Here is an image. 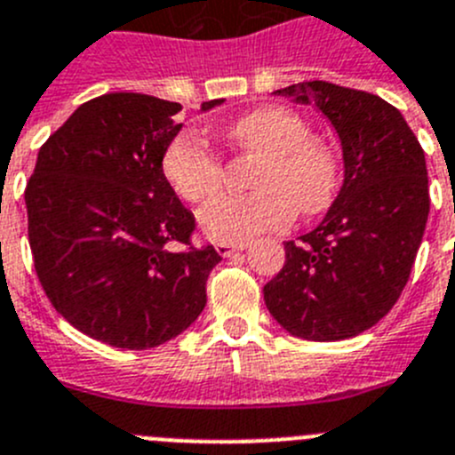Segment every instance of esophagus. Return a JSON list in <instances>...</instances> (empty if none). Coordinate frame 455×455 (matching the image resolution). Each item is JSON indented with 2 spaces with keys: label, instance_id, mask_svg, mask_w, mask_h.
Instances as JSON below:
<instances>
[{
  "label": "esophagus",
  "instance_id": "obj_1",
  "mask_svg": "<svg viewBox=\"0 0 455 455\" xmlns=\"http://www.w3.org/2000/svg\"><path fill=\"white\" fill-rule=\"evenodd\" d=\"M249 244L247 243H243V244H228V243H220L218 244V253L220 256H231L233 251H244V249H247Z\"/></svg>",
  "mask_w": 455,
  "mask_h": 455
}]
</instances>
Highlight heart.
Wrapping results in <instances>:
<instances>
[{
    "label": "heart",
    "mask_w": 455,
    "mask_h": 455,
    "mask_svg": "<svg viewBox=\"0 0 455 455\" xmlns=\"http://www.w3.org/2000/svg\"><path fill=\"white\" fill-rule=\"evenodd\" d=\"M235 151L260 158L253 195L220 197L202 211V227L215 243L243 244L260 233L278 231L294 212L324 211L338 183L331 149L310 138L304 117L285 106H263L237 117L224 131ZM163 174L172 190L190 204L212 199L222 188V158L197 133H179L163 154Z\"/></svg>",
    "instance_id": "1"
}]
</instances>
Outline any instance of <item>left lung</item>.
Returning <instances> with one entry per match:
<instances>
[{"label":"left lung","instance_id":"left-lung-1","mask_svg":"<svg viewBox=\"0 0 455 455\" xmlns=\"http://www.w3.org/2000/svg\"><path fill=\"white\" fill-rule=\"evenodd\" d=\"M276 92L329 117L345 183L322 224L285 243L265 306L297 338H354L390 313L411 276L431 206L424 149L399 110L365 90L308 81Z\"/></svg>","mask_w":455,"mask_h":455}]
</instances>
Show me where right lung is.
I'll list each match as a JSON object with an SVG mask.
<instances>
[{"label": "right lung", "mask_w": 455, "mask_h": 455, "mask_svg": "<svg viewBox=\"0 0 455 455\" xmlns=\"http://www.w3.org/2000/svg\"><path fill=\"white\" fill-rule=\"evenodd\" d=\"M179 110L140 92L85 101L40 147L24 190L47 299L81 333L120 349L183 333L222 260L212 244H192L195 215L163 174V154L181 131Z\"/></svg>", "instance_id": "1"}]
</instances>
